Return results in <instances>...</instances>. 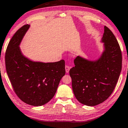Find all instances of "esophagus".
Returning <instances> with one entry per match:
<instances>
[{"label": "esophagus", "mask_w": 128, "mask_h": 128, "mask_svg": "<svg viewBox=\"0 0 128 128\" xmlns=\"http://www.w3.org/2000/svg\"><path fill=\"white\" fill-rule=\"evenodd\" d=\"M70 66H68V65H66L65 66V70H66V72L67 73H68V72H69V70H70Z\"/></svg>", "instance_id": "obj_1"}]
</instances>
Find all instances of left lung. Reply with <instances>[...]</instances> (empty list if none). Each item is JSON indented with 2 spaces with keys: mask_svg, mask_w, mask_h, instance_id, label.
I'll list each match as a JSON object with an SVG mask.
<instances>
[{
  "mask_svg": "<svg viewBox=\"0 0 128 128\" xmlns=\"http://www.w3.org/2000/svg\"><path fill=\"white\" fill-rule=\"evenodd\" d=\"M104 52L99 60L90 61L76 56L69 71L74 96L84 105H97L113 93L122 68V53L114 35L104 27Z\"/></svg>",
  "mask_w": 128,
  "mask_h": 128,
  "instance_id": "left-lung-1",
  "label": "left lung"
}]
</instances>
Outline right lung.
<instances>
[{"instance_id": "add662e5", "label": "right lung", "mask_w": 128, "mask_h": 128, "mask_svg": "<svg viewBox=\"0 0 128 128\" xmlns=\"http://www.w3.org/2000/svg\"><path fill=\"white\" fill-rule=\"evenodd\" d=\"M29 27L23 26L9 42L5 54L6 68L18 97L26 104L38 106L54 96L65 74V62H32L23 56L19 46Z\"/></svg>"}]
</instances>
